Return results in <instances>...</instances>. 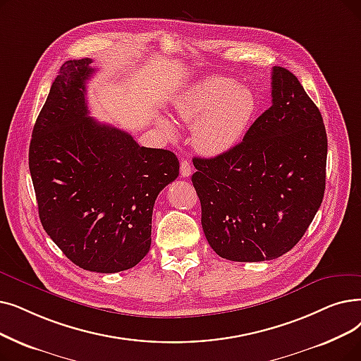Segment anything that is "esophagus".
Masks as SVG:
<instances>
[{
	"label": "esophagus",
	"instance_id": "esophagus-1",
	"mask_svg": "<svg viewBox=\"0 0 361 361\" xmlns=\"http://www.w3.org/2000/svg\"><path fill=\"white\" fill-rule=\"evenodd\" d=\"M180 172H181V177H184V178H187V177H190V176H192V165H190V162H189V161H185V159H183V161H181Z\"/></svg>",
	"mask_w": 361,
	"mask_h": 361
}]
</instances>
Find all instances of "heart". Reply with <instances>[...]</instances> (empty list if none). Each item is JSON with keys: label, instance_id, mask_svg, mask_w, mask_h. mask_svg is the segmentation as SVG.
<instances>
[{"label": "heart", "instance_id": "heart-1", "mask_svg": "<svg viewBox=\"0 0 361 361\" xmlns=\"http://www.w3.org/2000/svg\"><path fill=\"white\" fill-rule=\"evenodd\" d=\"M171 111L177 121L195 125L193 138L200 152L219 154L242 138L255 115L257 100L246 87L224 76H208L180 92ZM159 122L165 134L174 137V125L168 119Z\"/></svg>", "mask_w": 361, "mask_h": 361}]
</instances>
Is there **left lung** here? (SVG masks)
Masks as SVG:
<instances>
[{"instance_id": "left-lung-1", "label": "left lung", "mask_w": 361, "mask_h": 361, "mask_svg": "<svg viewBox=\"0 0 361 361\" xmlns=\"http://www.w3.org/2000/svg\"><path fill=\"white\" fill-rule=\"evenodd\" d=\"M271 97L239 145L215 158L193 159L203 233L230 261L286 254L323 200L327 137L319 107L280 66L271 72Z\"/></svg>"}]
</instances>
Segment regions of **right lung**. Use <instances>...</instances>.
Listing matches in <instances>:
<instances>
[{
    "instance_id": "1",
    "label": "right lung",
    "mask_w": 361,
    "mask_h": 361,
    "mask_svg": "<svg viewBox=\"0 0 361 361\" xmlns=\"http://www.w3.org/2000/svg\"><path fill=\"white\" fill-rule=\"evenodd\" d=\"M91 61L60 68L32 131L29 171L41 224L61 252L84 270L118 273L149 252L154 200L180 162L90 116Z\"/></svg>"
}]
</instances>
